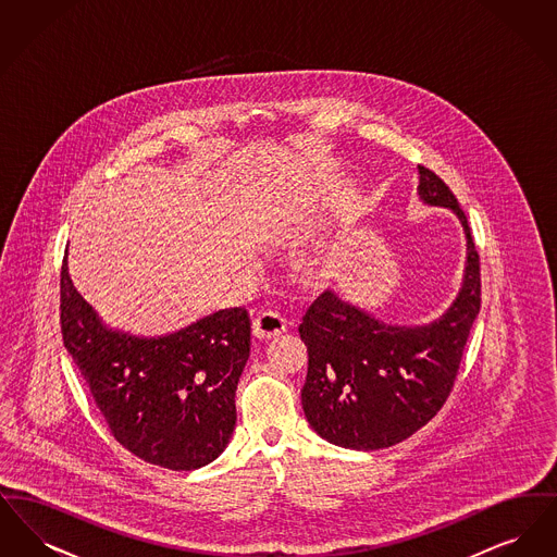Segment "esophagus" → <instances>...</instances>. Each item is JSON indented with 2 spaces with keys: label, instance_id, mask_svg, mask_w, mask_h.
Here are the masks:
<instances>
[{
  "label": "esophagus",
  "instance_id": "34e87169",
  "mask_svg": "<svg viewBox=\"0 0 557 557\" xmlns=\"http://www.w3.org/2000/svg\"><path fill=\"white\" fill-rule=\"evenodd\" d=\"M288 321L275 311H263L252 321V332L257 338H275L286 332Z\"/></svg>",
  "mask_w": 557,
  "mask_h": 557
}]
</instances>
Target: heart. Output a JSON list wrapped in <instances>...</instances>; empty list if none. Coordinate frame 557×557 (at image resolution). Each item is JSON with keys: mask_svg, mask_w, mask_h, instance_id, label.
I'll return each mask as SVG.
<instances>
[{"mask_svg": "<svg viewBox=\"0 0 557 557\" xmlns=\"http://www.w3.org/2000/svg\"><path fill=\"white\" fill-rule=\"evenodd\" d=\"M298 265H300V269H302L305 273L313 275V273H319V271L323 269V259H321V255H319V252L309 250V252H302V255H300Z\"/></svg>", "mask_w": 557, "mask_h": 557, "instance_id": "heart-1", "label": "heart"}]
</instances>
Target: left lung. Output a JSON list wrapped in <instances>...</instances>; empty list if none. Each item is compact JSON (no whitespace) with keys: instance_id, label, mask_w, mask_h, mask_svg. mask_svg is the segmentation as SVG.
<instances>
[{"instance_id":"1","label":"left lung","mask_w":557,"mask_h":557,"mask_svg":"<svg viewBox=\"0 0 557 557\" xmlns=\"http://www.w3.org/2000/svg\"><path fill=\"white\" fill-rule=\"evenodd\" d=\"M418 171L420 198L455 212L468 242L463 284L449 309L428 325H391L325 290L298 325L309 352L300 391L307 422L345 449L393 447L441 411L480 313V257L466 212L436 173L422 164Z\"/></svg>"}]
</instances>
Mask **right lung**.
I'll return each mask as SVG.
<instances>
[{"mask_svg":"<svg viewBox=\"0 0 557 557\" xmlns=\"http://www.w3.org/2000/svg\"><path fill=\"white\" fill-rule=\"evenodd\" d=\"M62 341L112 436L166 470H198L227 447L236 388L250 357V318L223 309L180 332L144 338L110 330L60 273Z\"/></svg>","mask_w":557,"mask_h":557,"instance_id":"1","label":"right lung"}]
</instances>
